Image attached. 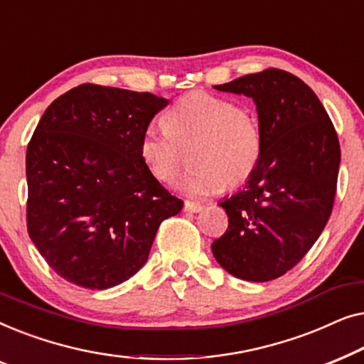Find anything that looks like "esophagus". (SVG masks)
Instances as JSON below:
<instances>
[{"mask_svg":"<svg viewBox=\"0 0 364 364\" xmlns=\"http://www.w3.org/2000/svg\"><path fill=\"white\" fill-rule=\"evenodd\" d=\"M202 205L200 203H197V202H186L183 203V210L186 212H188V213H197V212H200L202 210Z\"/></svg>","mask_w":364,"mask_h":364,"instance_id":"34e87169","label":"esophagus"}]
</instances>
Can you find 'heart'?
Listing matches in <instances>:
<instances>
[{
  "label": "heart",
  "instance_id": "heart-1",
  "mask_svg": "<svg viewBox=\"0 0 364 364\" xmlns=\"http://www.w3.org/2000/svg\"><path fill=\"white\" fill-rule=\"evenodd\" d=\"M262 129L252 109L225 97L191 92L164 114V127H147L139 157L159 182L181 171L182 151L193 149L192 172L177 182L191 197H208L250 177L262 156Z\"/></svg>",
  "mask_w": 364,
  "mask_h": 364
}]
</instances>
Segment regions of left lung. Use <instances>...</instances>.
Listing matches in <instances>:
<instances>
[{
	"label": "left lung",
	"instance_id": "8db88e82",
	"mask_svg": "<svg viewBox=\"0 0 364 364\" xmlns=\"http://www.w3.org/2000/svg\"><path fill=\"white\" fill-rule=\"evenodd\" d=\"M213 87L253 99L263 142L245 186L218 203L228 228L212 253L233 277L275 280L306 255L331 215L340 142L320 99L290 73L265 69Z\"/></svg>",
	"mask_w": 364,
	"mask_h": 364
}]
</instances>
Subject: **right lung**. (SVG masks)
<instances>
[{
    "label": "right lung",
    "mask_w": 364,
    "mask_h": 364,
    "mask_svg": "<svg viewBox=\"0 0 364 364\" xmlns=\"http://www.w3.org/2000/svg\"><path fill=\"white\" fill-rule=\"evenodd\" d=\"M167 104L81 84L44 111L26 151L28 233L64 280L91 290L129 280L162 220L182 210L139 157L142 132Z\"/></svg>",
    "instance_id": "1"
}]
</instances>
